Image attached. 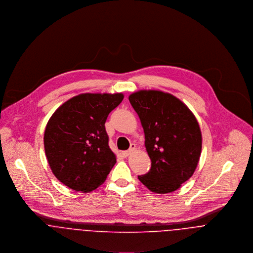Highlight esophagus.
Instances as JSON below:
<instances>
[{"instance_id":"34e87169","label":"esophagus","mask_w":253,"mask_h":253,"mask_svg":"<svg viewBox=\"0 0 253 253\" xmlns=\"http://www.w3.org/2000/svg\"><path fill=\"white\" fill-rule=\"evenodd\" d=\"M134 150H135V145L131 144L130 145V148H129L127 151H123V152H122V156L125 157V158H126V157H128Z\"/></svg>"}]
</instances>
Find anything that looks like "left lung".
I'll use <instances>...</instances> for the list:
<instances>
[{
  "instance_id": "left-lung-1",
  "label": "left lung",
  "mask_w": 253,
  "mask_h": 253,
  "mask_svg": "<svg viewBox=\"0 0 253 253\" xmlns=\"http://www.w3.org/2000/svg\"><path fill=\"white\" fill-rule=\"evenodd\" d=\"M145 133L151 169L138 179L150 191L177 190L194 173L202 151V133L194 114L175 96L140 90L128 97Z\"/></svg>"
}]
</instances>
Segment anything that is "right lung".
Wrapping results in <instances>:
<instances>
[{
    "label": "right lung",
    "mask_w": 253,
    "mask_h": 253,
    "mask_svg": "<svg viewBox=\"0 0 253 253\" xmlns=\"http://www.w3.org/2000/svg\"><path fill=\"white\" fill-rule=\"evenodd\" d=\"M122 93H84L63 103L45 126L43 145L55 177L79 192L100 186L116 164L105 122Z\"/></svg>",
    "instance_id": "add662e5"
}]
</instances>
